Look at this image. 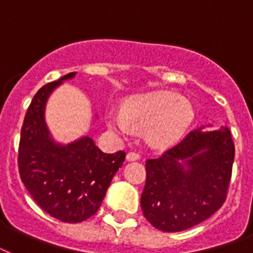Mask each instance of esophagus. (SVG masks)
<instances>
[{
  "mask_svg": "<svg viewBox=\"0 0 253 253\" xmlns=\"http://www.w3.org/2000/svg\"><path fill=\"white\" fill-rule=\"evenodd\" d=\"M126 159L128 162H135V160H139V159H140V155H139L138 152H128Z\"/></svg>",
  "mask_w": 253,
  "mask_h": 253,
  "instance_id": "esophagus-1",
  "label": "esophagus"
}]
</instances>
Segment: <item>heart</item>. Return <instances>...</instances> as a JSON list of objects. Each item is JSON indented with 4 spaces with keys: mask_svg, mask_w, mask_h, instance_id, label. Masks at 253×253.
Wrapping results in <instances>:
<instances>
[{
    "mask_svg": "<svg viewBox=\"0 0 253 253\" xmlns=\"http://www.w3.org/2000/svg\"><path fill=\"white\" fill-rule=\"evenodd\" d=\"M194 107L189 99L173 91H155L128 99L123 110L107 113L110 128L126 135L134 127L147 130L148 140L155 147L177 143L194 121Z\"/></svg>",
    "mask_w": 253,
    "mask_h": 253,
    "instance_id": "1",
    "label": "heart"
}]
</instances>
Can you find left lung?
Returning <instances> with one entry per match:
<instances>
[{
    "instance_id": "8db88e82",
    "label": "left lung",
    "mask_w": 253,
    "mask_h": 253,
    "mask_svg": "<svg viewBox=\"0 0 253 253\" xmlns=\"http://www.w3.org/2000/svg\"><path fill=\"white\" fill-rule=\"evenodd\" d=\"M210 127V125H209ZM235 147L227 127H198L146 163L143 214L155 228L178 232L204 222L223 205Z\"/></svg>"
}]
</instances>
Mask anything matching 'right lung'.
Wrapping results in <instances>:
<instances>
[{
    "label": "right lung",
    "instance_id": "obj_1",
    "mask_svg": "<svg viewBox=\"0 0 253 253\" xmlns=\"http://www.w3.org/2000/svg\"><path fill=\"white\" fill-rule=\"evenodd\" d=\"M75 76L76 72L68 73L34 95L18 151L22 182L34 201L49 215L67 223H79L94 215L126 158L123 151L105 154L89 136L68 144L52 138L45 123V105L57 86Z\"/></svg>",
    "mask_w": 253,
    "mask_h": 253
}]
</instances>
